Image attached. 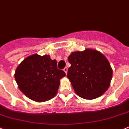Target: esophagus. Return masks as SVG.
<instances>
[{
  "label": "esophagus",
  "mask_w": 129,
  "mask_h": 129,
  "mask_svg": "<svg viewBox=\"0 0 129 129\" xmlns=\"http://www.w3.org/2000/svg\"><path fill=\"white\" fill-rule=\"evenodd\" d=\"M63 71H64L65 73H66V74H67V67H65V68L63 69Z\"/></svg>",
  "instance_id": "34e87169"
}]
</instances>
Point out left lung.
Masks as SVG:
<instances>
[{"label": "left lung", "mask_w": 129, "mask_h": 129, "mask_svg": "<svg viewBox=\"0 0 129 129\" xmlns=\"http://www.w3.org/2000/svg\"><path fill=\"white\" fill-rule=\"evenodd\" d=\"M68 61L71 66L67 77L78 96L92 100L104 94L109 88L113 69L106 57L100 51L86 48L84 51L72 52Z\"/></svg>", "instance_id": "obj_1"}]
</instances>
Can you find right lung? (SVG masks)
I'll list each match as a JSON object with an SVG mask.
<instances>
[{"label": "right lung", "instance_id": "1", "mask_svg": "<svg viewBox=\"0 0 129 129\" xmlns=\"http://www.w3.org/2000/svg\"><path fill=\"white\" fill-rule=\"evenodd\" d=\"M56 60L50 55L34 54L18 65L14 78L19 89L26 97L38 103L49 101L56 95L60 79L66 76L58 70Z\"/></svg>", "mask_w": 129, "mask_h": 129}]
</instances>
